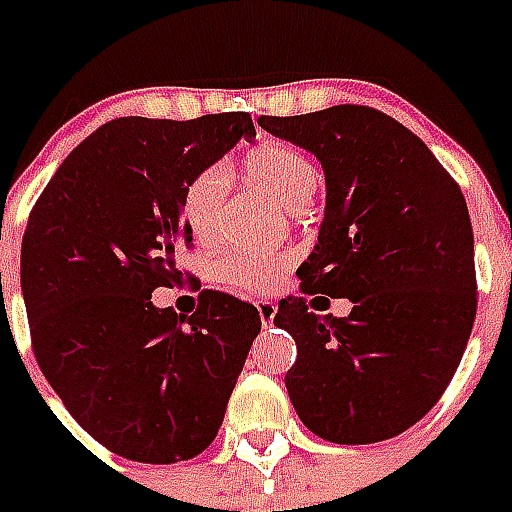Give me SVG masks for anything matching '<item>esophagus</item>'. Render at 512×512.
<instances>
[{
  "instance_id": "esophagus-1",
  "label": "esophagus",
  "mask_w": 512,
  "mask_h": 512,
  "mask_svg": "<svg viewBox=\"0 0 512 512\" xmlns=\"http://www.w3.org/2000/svg\"><path fill=\"white\" fill-rule=\"evenodd\" d=\"M276 311H279V305L273 303V300H257V313H260L263 327H271L273 319H276Z\"/></svg>"
}]
</instances>
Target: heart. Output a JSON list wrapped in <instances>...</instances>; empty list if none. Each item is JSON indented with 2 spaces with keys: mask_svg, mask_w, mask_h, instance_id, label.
Returning a JSON list of instances; mask_svg holds the SVG:
<instances>
[{
  "mask_svg": "<svg viewBox=\"0 0 512 512\" xmlns=\"http://www.w3.org/2000/svg\"><path fill=\"white\" fill-rule=\"evenodd\" d=\"M244 175L255 180L263 191L284 201L287 207L297 209V204L311 199L321 172L319 164L313 162L303 148L292 143H263L255 151H249L244 159ZM225 193H228V175L217 164L196 172L185 185L180 212H183L185 228L201 244H209L220 236ZM289 263H292V252L287 249H271V252H257V255L225 252L217 260L215 276L241 292H263Z\"/></svg>",
  "mask_w": 512,
  "mask_h": 512,
  "instance_id": "b5f03b06",
  "label": "heart"
}]
</instances>
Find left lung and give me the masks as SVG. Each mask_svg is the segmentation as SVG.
<instances>
[{"label": "left lung", "mask_w": 512, "mask_h": 512, "mask_svg": "<svg viewBox=\"0 0 512 512\" xmlns=\"http://www.w3.org/2000/svg\"><path fill=\"white\" fill-rule=\"evenodd\" d=\"M324 167L327 212L300 265V292L273 324L297 342L287 390L297 417L332 444L385 441L436 406L476 321L473 225L460 185L393 116L332 106L260 116ZM348 296L345 320L307 295ZM313 305L317 310L312 311Z\"/></svg>", "instance_id": "8db88e82"}]
</instances>
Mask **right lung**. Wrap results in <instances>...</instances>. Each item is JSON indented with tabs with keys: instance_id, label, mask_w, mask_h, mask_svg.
Returning a JSON list of instances; mask_svg holds the SVG:
<instances>
[{
	"instance_id": "1",
	"label": "right lung",
	"mask_w": 512,
	"mask_h": 512,
	"mask_svg": "<svg viewBox=\"0 0 512 512\" xmlns=\"http://www.w3.org/2000/svg\"><path fill=\"white\" fill-rule=\"evenodd\" d=\"M255 138L244 111L122 116L84 138L28 215L20 287L39 369L74 420L127 460L201 454L260 332L255 305L204 289L191 316L151 292L183 279L188 180Z\"/></svg>"
}]
</instances>
